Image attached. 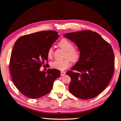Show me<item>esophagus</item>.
Segmentation results:
<instances>
[{
    "label": "esophagus",
    "instance_id": "obj_1",
    "mask_svg": "<svg viewBox=\"0 0 121 121\" xmlns=\"http://www.w3.org/2000/svg\"><path fill=\"white\" fill-rule=\"evenodd\" d=\"M65 74V72H63V71H61V75L62 76H64Z\"/></svg>",
    "mask_w": 121,
    "mask_h": 121
}]
</instances>
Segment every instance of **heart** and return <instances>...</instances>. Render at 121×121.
<instances>
[{
    "mask_svg": "<svg viewBox=\"0 0 121 121\" xmlns=\"http://www.w3.org/2000/svg\"><path fill=\"white\" fill-rule=\"evenodd\" d=\"M58 46L63 50L66 51L65 56L69 59L63 60H56L51 63V67L59 70H65L69 67L70 60L73 62H77L80 58V52L79 50L74 48L73 44L67 39H62L58 43ZM53 55V49L50 48L47 52L48 58H50Z\"/></svg>",
    "mask_w": 121,
    "mask_h": 121,
    "instance_id": "heart-1",
    "label": "heart"
}]
</instances>
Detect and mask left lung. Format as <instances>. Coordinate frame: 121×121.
I'll list each match as a JSON object with an SVG mask.
<instances>
[{
	"instance_id": "8db88e82",
	"label": "left lung",
	"mask_w": 121,
	"mask_h": 121,
	"mask_svg": "<svg viewBox=\"0 0 121 121\" xmlns=\"http://www.w3.org/2000/svg\"><path fill=\"white\" fill-rule=\"evenodd\" d=\"M64 37L78 46L80 58L72 70L69 86L73 95L83 100L93 98L109 83L114 71V54L111 45L91 30L67 33Z\"/></svg>"
}]
</instances>
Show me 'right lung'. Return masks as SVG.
<instances>
[{"label":"right lung","instance_id":"1","mask_svg":"<svg viewBox=\"0 0 121 121\" xmlns=\"http://www.w3.org/2000/svg\"><path fill=\"white\" fill-rule=\"evenodd\" d=\"M58 37L55 31H42L21 36L14 44L9 63L12 81L27 97L37 99L48 94L60 77L59 70L40 71L48 61V49Z\"/></svg>","mask_w":121,"mask_h":121}]
</instances>
